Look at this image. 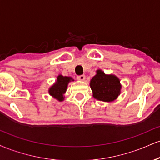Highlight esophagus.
Wrapping results in <instances>:
<instances>
[{
    "label": "esophagus",
    "instance_id": "obj_1",
    "mask_svg": "<svg viewBox=\"0 0 160 160\" xmlns=\"http://www.w3.org/2000/svg\"><path fill=\"white\" fill-rule=\"evenodd\" d=\"M77 78H78V80L82 81V80H84L86 79V76L85 75H79V76L77 77Z\"/></svg>",
    "mask_w": 160,
    "mask_h": 160
}]
</instances>
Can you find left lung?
<instances>
[{
  "mask_svg": "<svg viewBox=\"0 0 160 160\" xmlns=\"http://www.w3.org/2000/svg\"><path fill=\"white\" fill-rule=\"evenodd\" d=\"M92 96L95 99L111 102L120 94V79L113 74H105L102 70H97L96 74L90 80Z\"/></svg>",
  "mask_w": 160,
  "mask_h": 160,
  "instance_id": "8db88e82",
  "label": "left lung"
}]
</instances>
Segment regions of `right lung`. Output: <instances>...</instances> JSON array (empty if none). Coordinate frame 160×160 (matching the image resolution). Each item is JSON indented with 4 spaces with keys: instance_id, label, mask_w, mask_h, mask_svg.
<instances>
[{
    "instance_id": "obj_1",
    "label": "right lung",
    "mask_w": 160,
    "mask_h": 160,
    "mask_svg": "<svg viewBox=\"0 0 160 160\" xmlns=\"http://www.w3.org/2000/svg\"><path fill=\"white\" fill-rule=\"evenodd\" d=\"M74 81L72 78L71 77H64L62 74H59L57 77L56 82L49 88V93L52 95L53 98L57 99L59 102L64 101V94L67 90L68 84L69 82Z\"/></svg>"
}]
</instances>
